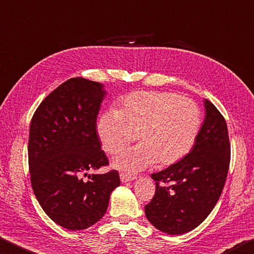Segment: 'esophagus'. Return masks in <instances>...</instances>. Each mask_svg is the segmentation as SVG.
Returning a JSON list of instances; mask_svg holds the SVG:
<instances>
[{"mask_svg": "<svg viewBox=\"0 0 254 254\" xmlns=\"http://www.w3.org/2000/svg\"><path fill=\"white\" fill-rule=\"evenodd\" d=\"M135 179H136L135 176L124 174V173H122V174H120V181H122L123 183H127V182H131V181H134Z\"/></svg>", "mask_w": 254, "mask_h": 254, "instance_id": "1", "label": "esophagus"}]
</instances>
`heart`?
Instances as JSON below:
<instances>
[{"instance_id":"b5f03b06","label":"heart","mask_w":254,"mask_h":254,"mask_svg":"<svg viewBox=\"0 0 254 254\" xmlns=\"http://www.w3.org/2000/svg\"><path fill=\"white\" fill-rule=\"evenodd\" d=\"M201 111L189 98L164 91L130 93L117 110L97 122V134L107 153L117 154L137 139L141 143L116 157V168L137 173L154 166H171L188 156L201 129Z\"/></svg>"}]
</instances>
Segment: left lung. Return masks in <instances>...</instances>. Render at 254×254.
<instances>
[{
  "mask_svg": "<svg viewBox=\"0 0 254 254\" xmlns=\"http://www.w3.org/2000/svg\"><path fill=\"white\" fill-rule=\"evenodd\" d=\"M204 109L205 117L188 156L152 174L156 192L145 214L164 233L180 235L197 228L224 188L231 157L228 126L212 102L204 100Z\"/></svg>",
  "mask_w": 254,
  "mask_h": 254,
  "instance_id": "obj_1",
  "label": "left lung"
}]
</instances>
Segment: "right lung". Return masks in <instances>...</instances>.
<instances>
[{
  "mask_svg": "<svg viewBox=\"0 0 254 254\" xmlns=\"http://www.w3.org/2000/svg\"><path fill=\"white\" fill-rule=\"evenodd\" d=\"M106 95L100 82L71 78L40 104L31 120L28 155L34 195L53 222L71 231L97 223L120 185L117 171L83 179L108 164L96 126Z\"/></svg>",
  "mask_w": 254,
  "mask_h": 254,
  "instance_id": "add662e5",
  "label": "right lung"
}]
</instances>
